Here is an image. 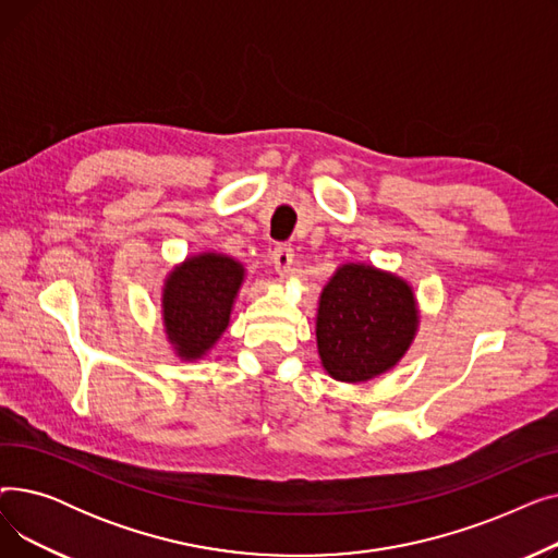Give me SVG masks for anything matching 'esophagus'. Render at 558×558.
<instances>
[{
    "label": "esophagus",
    "instance_id": "obj_1",
    "mask_svg": "<svg viewBox=\"0 0 558 558\" xmlns=\"http://www.w3.org/2000/svg\"><path fill=\"white\" fill-rule=\"evenodd\" d=\"M271 259L278 276H289L291 267H294V251H291L287 244H278L271 253Z\"/></svg>",
    "mask_w": 558,
    "mask_h": 558
}]
</instances>
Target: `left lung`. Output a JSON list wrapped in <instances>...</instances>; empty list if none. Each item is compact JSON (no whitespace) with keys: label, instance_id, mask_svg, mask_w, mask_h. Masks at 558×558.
Masks as SVG:
<instances>
[{"label":"left lung","instance_id":"obj_1","mask_svg":"<svg viewBox=\"0 0 558 558\" xmlns=\"http://www.w3.org/2000/svg\"><path fill=\"white\" fill-rule=\"evenodd\" d=\"M418 330L414 289L396 274L348 262L320 291L318 357L339 383H368L393 368Z\"/></svg>","mask_w":558,"mask_h":558}]
</instances>
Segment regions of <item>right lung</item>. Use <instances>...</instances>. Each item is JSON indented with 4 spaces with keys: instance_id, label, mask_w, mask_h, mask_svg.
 <instances>
[{
    "instance_id": "add662e5",
    "label": "right lung",
    "mask_w": 558,
    "mask_h": 558,
    "mask_svg": "<svg viewBox=\"0 0 558 558\" xmlns=\"http://www.w3.org/2000/svg\"><path fill=\"white\" fill-rule=\"evenodd\" d=\"M244 267L221 253H198L173 267L162 287V324L175 355L201 360L230 324Z\"/></svg>"
}]
</instances>
